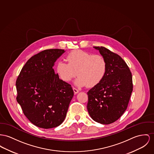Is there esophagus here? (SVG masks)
<instances>
[{
  "label": "esophagus",
  "mask_w": 154,
  "mask_h": 154,
  "mask_svg": "<svg viewBox=\"0 0 154 154\" xmlns=\"http://www.w3.org/2000/svg\"><path fill=\"white\" fill-rule=\"evenodd\" d=\"M73 92H74L75 94H76V93H78L79 92V91L78 89H77L76 88H73Z\"/></svg>",
  "instance_id": "esophagus-1"
}]
</instances>
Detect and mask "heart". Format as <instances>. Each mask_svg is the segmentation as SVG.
Wrapping results in <instances>:
<instances>
[{
	"label": "heart",
	"mask_w": 154,
	"mask_h": 154,
	"mask_svg": "<svg viewBox=\"0 0 154 154\" xmlns=\"http://www.w3.org/2000/svg\"><path fill=\"white\" fill-rule=\"evenodd\" d=\"M66 61L58 62L56 71L63 82H71L76 74L79 76L75 81L78 86L88 85L93 87L102 81L107 69V63L100 55H93L82 50L69 53ZM77 73H76V72Z\"/></svg>",
	"instance_id": "b5f03b06"
}]
</instances>
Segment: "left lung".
Masks as SVG:
<instances>
[{
    "instance_id": "left-lung-1",
    "label": "left lung",
    "mask_w": 154,
    "mask_h": 154,
    "mask_svg": "<svg viewBox=\"0 0 154 154\" xmlns=\"http://www.w3.org/2000/svg\"><path fill=\"white\" fill-rule=\"evenodd\" d=\"M93 48L105 59L107 69L102 81L88 92L87 109L94 121L109 124L127 109L133 92L132 74L120 56L103 47Z\"/></svg>"
}]
</instances>
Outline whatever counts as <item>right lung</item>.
Returning a JSON list of instances; mask_svg holds the SVG:
<instances>
[{"label":"right lung","instance_id":"right-lung-1","mask_svg":"<svg viewBox=\"0 0 154 154\" xmlns=\"http://www.w3.org/2000/svg\"><path fill=\"white\" fill-rule=\"evenodd\" d=\"M65 52L50 49L35 54L24 65L16 81L17 101L29 121L40 128L61 124L73 96L71 85L60 79L53 69Z\"/></svg>","mask_w":154,"mask_h":154}]
</instances>
